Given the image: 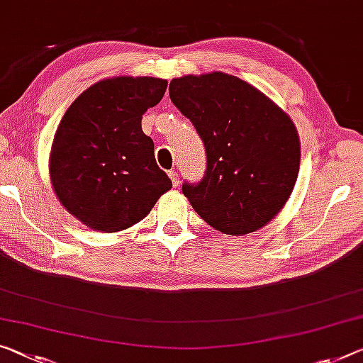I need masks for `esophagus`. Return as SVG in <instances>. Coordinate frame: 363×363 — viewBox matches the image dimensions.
I'll list each match as a JSON object with an SVG mask.
<instances>
[{"mask_svg":"<svg viewBox=\"0 0 363 363\" xmlns=\"http://www.w3.org/2000/svg\"><path fill=\"white\" fill-rule=\"evenodd\" d=\"M169 177H170V180H172V185H174V186L180 185V177H178V172L177 170H170L169 172Z\"/></svg>","mask_w":363,"mask_h":363,"instance_id":"esophagus-1","label":"esophagus"}]
</instances>
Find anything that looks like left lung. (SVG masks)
<instances>
[{"label":"left lung","mask_w":363,"mask_h":363,"mask_svg":"<svg viewBox=\"0 0 363 363\" xmlns=\"http://www.w3.org/2000/svg\"><path fill=\"white\" fill-rule=\"evenodd\" d=\"M169 94L204 143L203 180L182 186L201 219L228 235L274 219L300 167L291 116L247 81L220 71L172 79Z\"/></svg>","instance_id":"left-lung-1"}]
</instances>
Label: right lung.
<instances>
[{"label":"right lung","mask_w":363,"mask_h":363,"mask_svg":"<svg viewBox=\"0 0 363 363\" xmlns=\"http://www.w3.org/2000/svg\"><path fill=\"white\" fill-rule=\"evenodd\" d=\"M165 89L159 77L104 79L86 89L61 118L50 180L65 209L92 230L135 225L172 188L141 128L143 115L162 100Z\"/></svg>","instance_id":"obj_1"}]
</instances>
